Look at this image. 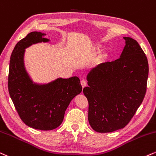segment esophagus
<instances>
[{
	"instance_id": "1",
	"label": "esophagus",
	"mask_w": 156,
	"mask_h": 156,
	"mask_svg": "<svg viewBox=\"0 0 156 156\" xmlns=\"http://www.w3.org/2000/svg\"><path fill=\"white\" fill-rule=\"evenodd\" d=\"M80 84H81L82 87L84 88L86 86V84H87V83H86V81L85 80H82L81 81H80Z\"/></svg>"
}]
</instances>
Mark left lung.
Here are the masks:
<instances>
[{
  "label": "left lung",
  "instance_id": "obj_1",
  "mask_svg": "<svg viewBox=\"0 0 156 156\" xmlns=\"http://www.w3.org/2000/svg\"><path fill=\"white\" fill-rule=\"evenodd\" d=\"M119 59L101 63L88 73L83 90L89 102V124L100 133L115 132L129 123L142 104L149 72L145 54L137 41L123 37Z\"/></svg>",
  "mask_w": 156,
  "mask_h": 156
}]
</instances>
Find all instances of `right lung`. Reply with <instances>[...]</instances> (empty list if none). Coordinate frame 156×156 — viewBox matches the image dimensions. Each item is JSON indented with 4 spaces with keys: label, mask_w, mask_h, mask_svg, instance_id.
<instances>
[{
    "label": "right lung",
    "mask_w": 156,
    "mask_h": 156,
    "mask_svg": "<svg viewBox=\"0 0 156 156\" xmlns=\"http://www.w3.org/2000/svg\"><path fill=\"white\" fill-rule=\"evenodd\" d=\"M46 35L32 32L16 44L10 58L8 80L9 94L22 121L43 131L60 126L72 99L82 91L77 76L58 78L48 83L33 81L24 66L25 49L33 44L49 42Z\"/></svg>",
    "instance_id": "1"
}]
</instances>
